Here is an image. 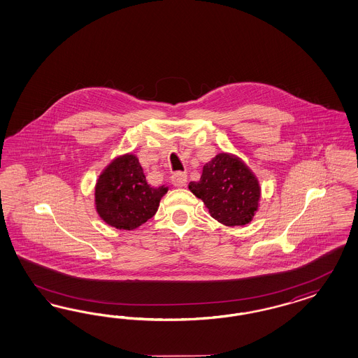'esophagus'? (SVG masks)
I'll list each match as a JSON object with an SVG mask.
<instances>
[{"label": "esophagus", "mask_w": 358, "mask_h": 358, "mask_svg": "<svg viewBox=\"0 0 358 358\" xmlns=\"http://www.w3.org/2000/svg\"><path fill=\"white\" fill-rule=\"evenodd\" d=\"M186 181H187V176H186V173L176 172V173L172 176V182H173L176 187H184V186H186Z\"/></svg>", "instance_id": "1"}]
</instances>
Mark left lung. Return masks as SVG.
<instances>
[{
  "mask_svg": "<svg viewBox=\"0 0 358 358\" xmlns=\"http://www.w3.org/2000/svg\"><path fill=\"white\" fill-rule=\"evenodd\" d=\"M189 190L203 201L211 217L228 227L248 224L259 211L260 181L234 153H217L203 165L199 181L189 184Z\"/></svg>",
  "mask_w": 358,
  "mask_h": 358,
  "instance_id": "left-lung-1",
  "label": "left lung"
}]
</instances>
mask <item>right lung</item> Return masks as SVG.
Returning a JSON list of instances; mask_svg holds the SVG:
<instances>
[{
    "mask_svg": "<svg viewBox=\"0 0 358 358\" xmlns=\"http://www.w3.org/2000/svg\"><path fill=\"white\" fill-rule=\"evenodd\" d=\"M168 190L165 185L153 187L148 184L138 156L124 153L98 176L94 208L108 226L132 231L156 214Z\"/></svg>",
    "mask_w": 358,
    "mask_h": 358,
    "instance_id": "obj_1",
    "label": "right lung"
}]
</instances>
